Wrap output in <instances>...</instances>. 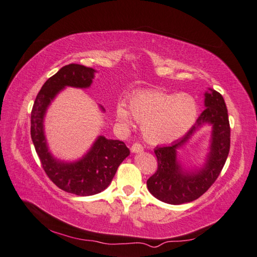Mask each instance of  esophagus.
Returning <instances> with one entry per match:
<instances>
[{
  "instance_id": "34e87169",
  "label": "esophagus",
  "mask_w": 257,
  "mask_h": 257,
  "mask_svg": "<svg viewBox=\"0 0 257 257\" xmlns=\"http://www.w3.org/2000/svg\"><path fill=\"white\" fill-rule=\"evenodd\" d=\"M143 150H144V147L141 146L140 144H138V143H136V144H134L132 146V152H133V154H139V152H141Z\"/></svg>"
}]
</instances>
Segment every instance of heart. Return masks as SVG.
Instances as JSON below:
<instances>
[{
  "instance_id": "heart-1",
  "label": "heart",
  "mask_w": 257,
  "mask_h": 257,
  "mask_svg": "<svg viewBox=\"0 0 257 257\" xmlns=\"http://www.w3.org/2000/svg\"><path fill=\"white\" fill-rule=\"evenodd\" d=\"M198 103L189 94H170L158 89L136 91L129 97L128 108L118 103L116 116L128 124L134 117L143 123V134L154 145L181 138L194 124Z\"/></svg>"
}]
</instances>
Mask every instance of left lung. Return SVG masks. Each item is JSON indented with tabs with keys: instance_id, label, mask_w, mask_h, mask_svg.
<instances>
[{
	"instance_id": "8db88e82",
	"label": "left lung",
	"mask_w": 257,
	"mask_h": 257,
	"mask_svg": "<svg viewBox=\"0 0 257 257\" xmlns=\"http://www.w3.org/2000/svg\"><path fill=\"white\" fill-rule=\"evenodd\" d=\"M204 94L205 110L188 134L170 146L157 147L155 154L158 169L147 181L149 192L165 203L183 204L205 193L220 176L230 151V122L225 101L220 92L209 88ZM212 125L210 151L205 165L193 171H185L177 158V150L202 125Z\"/></svg>"
}]
</instances>
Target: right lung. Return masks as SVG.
<instances>
[{
	"label": "right lung",
	"instance_id": "1",
	"mask_svg": "<svg viewBox=\"0 0 257 257\" xmlns=\"http://www.w3.org/2000/svg\"><path fill=\"white\" fill-rule=\"evenodd\" d=\"M96 70L78 64H69L48 78L36 96L31 113V137L47 177L59 189L79 196L94 195L110 184L117 169L130 154L120 140L99 136L80 159L65 162L48 150L44 118L48 106L65 87L88 88ZM101 110L105 109L102 107Z\"/></svg>",
	"mask_w": 257,
	"mask_h": 257
}]
</instances>
